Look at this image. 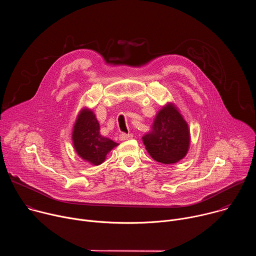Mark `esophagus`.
<instances>
[{"label":"esophagus","instance_id":"obj_1","mask_svg":"<svg viewBox=\"0 0 256 256\" xmlns=\"http://www.w3.org/2000/svg\"><path fill=\"white\" fill-rule=\"evenodd\" d=\"M132 138V134H120V140H128Z\"/></svg>","mask_w":256,"mask_h":256}]
</instances>
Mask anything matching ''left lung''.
<instances>
[{
    "label": "left lung",
    "mask_w": 256,
    "mask_h": 256,
    "mask_svg": "<svg viewBox=\"0 0 256 256\" xmlns=\"http://www.w3.org/2000/svg\"><path fill=\"white\" fill-rule=\"evenodd\" d=\"M142 140L154 160L163 164H174L188 153L190 130L177 106L168 102L158 112L151 130Z\"/></svg>",
    "instance_id": "1"
}]
</instances>
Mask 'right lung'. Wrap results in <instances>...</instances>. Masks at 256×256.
I'll list each match as a JSON object with an SVG mask.
<instances>
[{"label":"right lung","mask_w":256,"mask_h":256,"mask_svg":"<svg viewBox=\"0 0 256 256\" xmlns=\"http://www.w3.org/2000/svg\"><path fill=\"white\" fill-rule=\"evenodd\" d=\"M72 146L78 156L92 165L102 164L118 144L100 134V126L92 109L85 106L77 116L72 132Z\"/></svg>","instance_id":"right-lung-1"}]
</instances>
